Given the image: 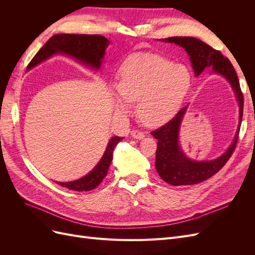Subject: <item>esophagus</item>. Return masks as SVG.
Returning <instances> with one entry per match:
<instances>
[{"mask_svg":"<svg viewBox=\"0 0 255 255\" xmlns=\"http://www.w3.org/2000/svg\"><path fill=\"white\" fill-rule=\"evenodd\" d=\"M130 135H132V137L136 138V139H142L144 137V134L139 129H133L132 132H130Z\"/></svg>","mask_w":255,"mask_h":255,"instance_id":"obj_1","label":"esophagus"}]
</instances>
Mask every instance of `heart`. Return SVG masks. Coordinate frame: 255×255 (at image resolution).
<instances>
[{"label":"heart","mask_w":255,"mask_h":255,"mask_svg":"<svg viewBox=\"0 0 255 255\" xmlns=\"http://www.w3.org/2000/svg\"><path fill=\"white\" fill-rule=\"evenodd\" d=\"M187 69L155 54L130 57L120 69L114 101L118 110L128 111L137 102V114L148 126L171 118L189 87Z\"/></svg>","instance_id":"obj_1"}]
</instances>
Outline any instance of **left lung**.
Listing matches in <instances>:
<instances>
[{
  "label": "left lung",
  "instance_id": "1",
  "mask_svg": "<svg viewBox=\"0 0 255 255\" xmlns=\"http://www.w3.org/2000/svg\"><path fill=\"white\" fill-rule=\"evenodd\" d=\"M161 41L175 43L185 49L190 57L196 76L201 74L208 67H213V72L225 76L235 91L239 103V127L234 140L221 156L213 160H192L185 155L180 148V126L186 107H183L165 126L151 132V135L157 139L155 167L161 179L173 186L194 185L210 179L217 173L232 156L237 144L239 128L243 119L244 96L234 67L220 51L213 49L211 45L194 37L175 36L161 39Z\"/></svg>",
  "mask_w": 255,
  "mask_h": 255
}]
</instances>
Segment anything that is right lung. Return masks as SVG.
<instances>
[{"label": "right lung", "mask_w": 255, "mask_h": 255, "mask_svg": "<svg viewBox=\"0 0 255 255\" xmlns=\"http://www.w3.org/2000/svg\"><path fill=\"white\" fill-rule=\"evenodd\" d=\"M110 41L101 35H84V34H58L54 35L43 47L37 52L36 55L27 65L26 70L40 64L42 60L51 57L56 53H65L78 59L81 63L88 65L91 68L100 69L105 54V49ZM123 139L122 137L115 136L111 138L107 148L100 159L98 165L80 180L72 182H58L60 186L70 190L89 191L98 187L109 171L113 160V152L115 146Z\"/></svg>", "instance_id": "right-lung-1"}]
</instances>
